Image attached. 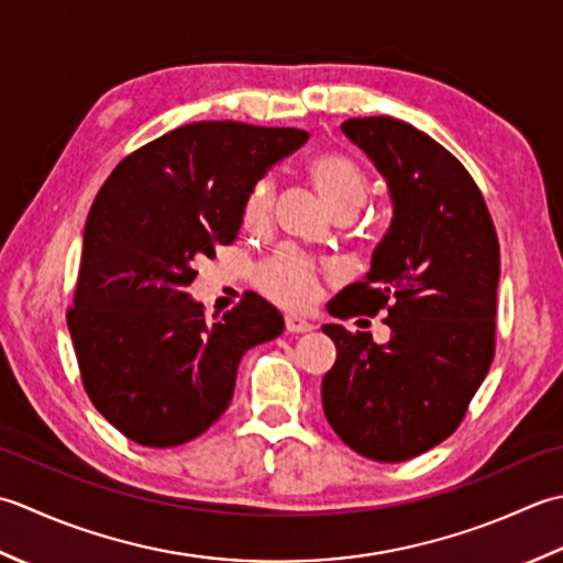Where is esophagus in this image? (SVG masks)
Returning <instances> with one entry per match:
<instances>
[{
	"mask_svg": "<svg viewBox=\"0 0 563 563\" xmlns=\"http://www.w3.org/2000/svg\"><path fill=\"white\" fill-rule=\"evenodd\" d=\"M284 323H286V330H289V332H308V330H313V323H308L306 318L296 316V313L286 316Z\"/></svg>",
	"mask_w": 563,
	"mask_h": 563,
	"instance_id": "1",
	"label": "esophagus"
}]
</instances>
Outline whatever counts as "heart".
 <instances>
[{
  "label": "heart",
  "instance_id": "b5f03b06",
  "mask_svg": "<svg viewBox=\"0 0 563 563\" xmlns=\"http://www.w3.org/2000/svg\"><path fill=\"white\" fill-rule=\"evenodd\" d=\"M308 175H311L313 187L318 189L320 199L325 201L332 213H357L366 197H369V177L364 169L354 163V159L338 155V153H323L308 163ZM274 209V185L272 179H260L255 187L250 189L243 221L250 228L265 225L269 221ZM260 289L265 291L274 301L282 306L301 308L308 306L318 294V277L311 262L296 250L284 247L265 265L260 267L257 274Z\"/></svg>",
  "mask_w": 563,
  "mask_h": 563
}]
</instances>
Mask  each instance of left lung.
Wrapping results in <instances>:
<instances>
[{
	"label": "left lung",
	"mask_w": 563,
	"mask_h": 563,
	"mask_svg": "<svg viewBox=\"0 0 563 563\" xmlns=\"http://www.w3.org/2000/svg\"><path fill=\"white\" fill-rule=\"evenodd\" d=\"M372 159L394 218L362 282L335 318L388 311L391 338L323 325L338 360L323 376V410L338 438L374 462H406L459 428L496 350L500 250L486 201L459 159L391 117L340 125Z\"/></svg>",
	"instance_id": "obj_1"
}]
</instances>
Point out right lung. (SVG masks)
<instances>
[{
  "label": "right lung",
  "mask_w": 563,
  "mask_h": 563,
  "mask_svg": "<svg viewBox=\"0 0 563 563\" xmlns=\"http://www.w3.org/2000/svg\"><path fill=\"white\" fill-rule=\"evenodd\" d=\"M306 141L298 129L187 123L131 153L99 189L67 328L89 400L129 440L199 438L231 404L243 354L282 335L284 318L262 296L247 291L209 320L187 286L197 260L238 238L250 189Z\"/></svg>",
  "instance_id": "1"
}]
</instances>
